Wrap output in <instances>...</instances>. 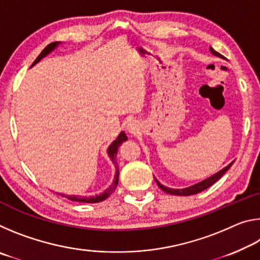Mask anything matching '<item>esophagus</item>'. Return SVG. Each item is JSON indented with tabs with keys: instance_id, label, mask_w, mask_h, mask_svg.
I'll return each mask as SVG.
<instances>
[{
	"instance_id": "obj_1",
	"label": "esophagus",
	"mask_w": 260,
	"mask_h": 260,
	"mask_svg": "<svg viewBox=\"0 0 260 260\" xmlns=\"http://www.w3.org/2000/svg\"><path fill=\"white\" fill-rule=\"evenodd\" d=\"M127 131H128L129 133H136V132L139 131V126L135 121H129L128 124H127Z\"/></svg>"
}]
</instances>
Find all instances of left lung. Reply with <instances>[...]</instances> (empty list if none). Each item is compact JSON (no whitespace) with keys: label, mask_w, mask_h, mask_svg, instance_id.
<instances>
[{"label":"left lung","mask_w":260,"mask_h":260,"mask_svg":"<svg viewBox=\"0 0 260 260\" xmlns=\"http://www.w3.org/2000/svg\"><path fill=\"white\" fill-rule=\"evenodd\" d=\"M210 51L211 54H212L213 56H217V57H220V58H223V56H221L219 54V52L215 51L212 47H210ZM233 162H234V160H233L231 164H228L226 167H223L222 170H220L219 172L214 173L213 175H211L210 178L203 180V181L201 182H197L195 184H192V186H189V187H186V188H182V189H174V188H170V187H166L164 186V184H161L159 181H158L157 179L156 182L158 184V187H159L162 191H165L166 193H170V195H177V196H190V195H195V193H199L201 191L205 190V189H208L209 187L212 186L213 183H215L218 181V180L222 177L223 174H225L228 170L231 169V166L233 165Z\"/></svg>","instance_id":"obj_1"}]
</instances>
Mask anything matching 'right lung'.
Masks as SVG:
<instances>
[{
    "label": "right lung",
    "instance_id": "obj_1",
    "mask_svg": "<svg viewBox=\"0 0 260 260\" xmlns=\"http://www.w3.org/2000/svg\"><path fill=\"white\" fill-rule=\"evenodd\" d=\"M61 42H52L50 45H48L45 49L41 51V54L37 57V59L33 61V64L30 65V68H33L35 64L39 63L42 58H45L46 56H48L49 54H51L57 47L60 45ZM127 140V136L125 134V132H120V134L117 136V139L113 141V142L110 144L108 147V156L110 158V160L112 161V164L114 165V169H116V174H114L113 181L110 186L105 189L103 192L96 193V195L93 196H78V195H65V193H59L61 197H65L72 202H79V203H100L104 200H107L108 197L111 195V193L116 190V188L118 186V181H119V167H118V162H117V153H118V148L120 147V144L122 142H125Z\"/></svg>",
    "mask_w": 260,
    "mask_h": 260
}]
</instances>
